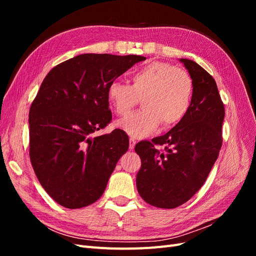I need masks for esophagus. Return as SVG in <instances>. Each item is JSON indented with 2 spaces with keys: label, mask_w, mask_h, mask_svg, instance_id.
I'll return each instance as SVG.
<instances>
[{
  "label": "esophagus",
  "mask_w": 256,
  "mask_h": 256,
  "mask_svg": "<svg viewBox=\"0 0 256 256\" xmlns=\"http://www.w3.org/2000/svg\"><path fill=\"white\" fill-rule=\"evenodd\" d=\"M136 138H130V140H129V148H130V150H134V146H136Z\"/></svg>",
  "instance_id": "esophagus-1"
}]
</instances>
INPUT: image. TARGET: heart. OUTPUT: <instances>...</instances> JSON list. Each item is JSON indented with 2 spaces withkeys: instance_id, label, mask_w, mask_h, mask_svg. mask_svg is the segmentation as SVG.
<instances>
[{
  "instance_id": "1",
  "label": "heart",
  "mask_w": 256,
  "mask_h": 256,
  "mask_svg": "<svg viewBox=\"0 0 256 256\" xmlns=\"http://www.w3.org/2000/svg\"><path fill=\"white\" fill-rule=\"evenodd\" d=\"M113 111L126 116L141 99L143 109L118 122L134 138L152 134L162 124L168 128L180 122L188 114L193 95V81L184 69L152 62L131 74V85L113 81L106 90Z\"/></svg>"
}]
</instances>
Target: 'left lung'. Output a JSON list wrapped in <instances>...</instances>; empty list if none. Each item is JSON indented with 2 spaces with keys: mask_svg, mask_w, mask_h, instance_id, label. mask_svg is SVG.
<instances>
[{
  "mask_svg": "<svg viewBox=\"0 0 256 256\" xmlns=\"http://www.w3.org/2000/svg\"><path fill=\"white\" fill-rule=\"evenodd\" d=\"M193 81L190 110L166 134L141 141L136 188L154 207L176 208L189 200L204 184L222 146L224 106L214 79L196 62L180 58ZM157 144H164L160 152Z\"/></svg>",
  "mask_w": 256,
  "mask_h": 256,
  "instance_id": "1",
  "label": "left lung"
}]
</instances>
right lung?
Returning <instances> with one entry per match:
<instances>
[{
  "label": "right lung",
  "mask_w": 256,
  "mask_h": 256,
  "mask_svg": "<svg viewBox=\"0 0 256 256\" xmlns=\"http://www.w3.org/2000/svg\"><path fill=\"white\" fill-rule=\"evenodd\" d=\"M144 60L80 54L46 76L30 109V159L42 188L60 205L82 208L102 196L129 138L120 129L92 136L112 120L109 84Z\"/></svg>",
  "instance_id": "1"
}]
</instances>
